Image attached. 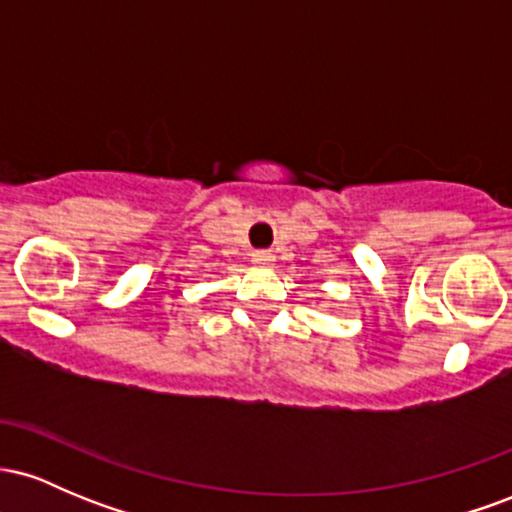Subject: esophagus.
Wrapping results in <instances>:
<instances>
[{
  "instance_id": "esophagus-1",
  "label": "esophagus",
  "mask_w": 512,
  "mask_h": 512,
  "mask_svg": "<svg viewBox=\"0 0 512 512\" xmlns=\"http://www.w3.org/2000/svg\"><path fill=\"white\" fill-rule=\"evenodd\" d=\"M252 262L260 264V267H269L274 262V255L269 250H255L252 252Z\"/></svg>"
}]
</instances>
